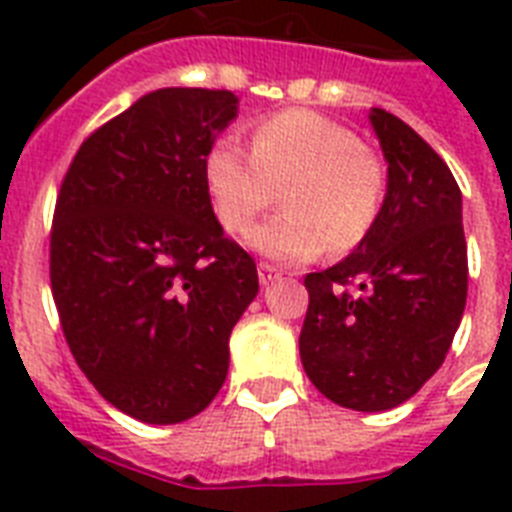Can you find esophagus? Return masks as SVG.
Listing matches in <instances>:
<instances>
[{"instance_id":"esophagus-1","label":"esophagus","mask_w":512,"mask_h":512,"mask_svg":"<svg viewBox=\"0 0 512 512\" xmlns=\"http://www.w3.org/2000/svg\"><path fill=\"white\" fill-rule=\"evenodd\" d=\"M257 276H260V284H263V287H268V284H273V281L279 279V271H276L273 265L260 263L257 265Z\"/></svg>"}]
</instances>
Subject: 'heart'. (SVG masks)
<instances>
[{
  "label": "heart",
  "mask_w": 512,
  "mask_h": 512,
  "mask_svg": "<svg viewBox=\"0 0 512 512\" xmlns=\"http://www.w3.org/2000/svg\"><path fill=\"white\" fill-rule=\"evenodd\" d=\"M212 212L228 233L244 231L287 183L284 212L247 233L260 255L303 263L345 252L372 233L385 201V167L356 132L313 111H281L257 122L252 154L220 138L204 154Z\"/></svg>",
  "instance_id": "b5f03b06"
}]
</instances>
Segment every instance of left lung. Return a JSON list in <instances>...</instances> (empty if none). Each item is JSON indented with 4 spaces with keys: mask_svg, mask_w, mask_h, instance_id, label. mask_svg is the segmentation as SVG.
Listing matches in <instances>:
<instances>
[{
    "mask_svg": "<svg viewBox=\"0 0 512 512\" xmlns=\"http://www.w3.org/2000/svg\"><path fill=\"white\" fill-rule=\"evenodd\" d=\"M369 122L388 162L382 212L342 263L305 276L300 358L329 401L385 412L444 364L468 297V244L444 159L382 108Z\"/></svg>",
    "mask_w": 512,
    "mask_h": 512,
    "instance_id": "1",
    "label": "left lung"
}]
</instances>
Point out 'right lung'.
<instances>
[{
    "label": "right lung",
    "instance_id": "1",
    "mask_svg": "<svg viewBox=\"0 0 512 512\" xmlns=\"http://www.w3.org/2000/svg\"><path fill=\"white\" fill-rule=\"evenodd\" d=\"M236 114L228 90L148 92L84 140L60 185L50 236L60 327L100 396L148 425L207 409L260 289L201 172Z\"/></svg>",
    "mask_w": 512,
    "mask_h": 512
}]
</instances>
